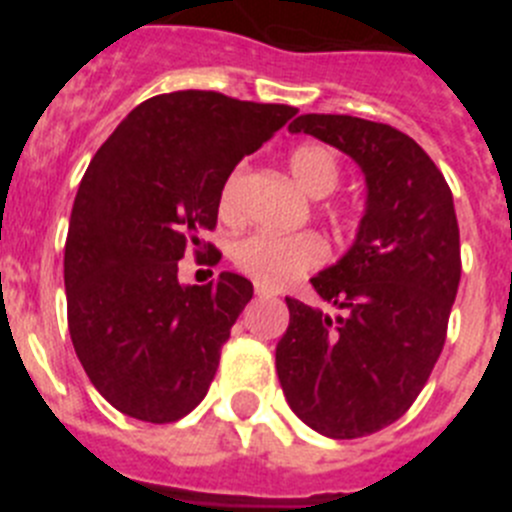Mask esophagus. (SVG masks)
Here are the masks:
<instances>
[{"instance_id": "obj_1", "label": "esophagus", "mask_w": 512, "mask_h": 512, "mask_svg": "<svg viewBox=\"0 0 512 512\" xmlns=\"http://www.w3.org/2000/svg\"><path fill=\"white\" fill-rule=\"evenodd\" d=\"M256 297H277V292L266 284H256Z\"/></svg>"}]
</instances>
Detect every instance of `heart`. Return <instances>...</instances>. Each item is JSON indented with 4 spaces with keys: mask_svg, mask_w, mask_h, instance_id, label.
I'll return each instance as SVG.
<instances>
[{
    "mask_svg": "<svg viewBox=\"0 0 512 512\" xmlns=\"http://www.w3.org/2000/svg\"><path fill=\"white\" fill-rule=\"evenodd\" d=\"M289 171L295 182L312 197H325L341 182V161L323 143H302L289 153ZM243 169H235L220 194V212L235 215V200L241 187ZM325 215L336 223H348L354 212L341 205H325ZM325 259V243L315 233H251L233 246V261L256 282L269 287H284L300 274L315 269Z\"/></svg>",
    "mask_w": 512,
    "mask_h": 512,
    "instance_id": "heart-1",
    "label": "heart"
}]
</instances>
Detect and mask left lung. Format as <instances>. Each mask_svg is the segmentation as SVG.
Instances as JSON below:
<instances>
[{
    "label": "left lung",
    "instance_id": "obj_1",
    "mask_svg": "<svg viewBox=\"0 0 512 512\" xmlns=\"http://www.w3.org/2000/svg\"><path fill=\"white\" fill-rule=\"evenodd\" d=\"M361 166L366 210L354 246L312 277L336 315L287 297L277 374L297 418L328 438H361L408 413L446 341L461 279L451 189L410 135L351 115H300Z\"/></svg>",
    "mask_w": 512,
    "mask_h": 512
}]
</instances>
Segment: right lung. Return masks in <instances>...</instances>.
Masks as SVG:
<instances>
[{
  "instance_id": "add662e5",
  "label": "right lung",
  "mask_w": 512,
  "mask_h": 512,
  "mask_svg": "<svg viewBox=\"0 0 512 512\" xmlns=\"http://www.w3.org/2000/svg\"><path fill=\"white\" fill-rule=\"evenodd\" d=\"M295 115L220 92L158 94L94 153L71 210L63 282L76 356L120 413L174 423L205 400L253 284L223 271L184 287L179 261L189 246L202 256L230 171Z\"/></svg>"
}]
</instances>
